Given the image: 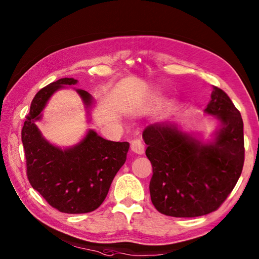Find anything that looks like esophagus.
<instances>
[{"instance_id": "obj_1", "label": "esophagus", "mask_w": 259, "mask_h": 259, "mask_svg": "<svg viewBox=\"0 0 259 259\" xmlns=\"http://www.w3.org/2000/svg\"><path fill=\"white\" fill-rule=\"evenodd\" d=\"M131 150H133L137 155H144L145 153V146L142 141L139 139H135L131 141Z\"/></svg>"}]
</instances>
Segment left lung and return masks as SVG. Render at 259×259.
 Here are the masks:
<instances>
[{"label":"left lung","instance_id":"obj_1","mask_svg":"<svg viewBox=\"0 0 259 259\" xmlns=\"http://www.w3.org/2000/svg\"><path fill=\"white\" fill-rule=\"evenodd\" d=\"M205 114L218 121L208 139L177 123H152L142 133L152 164L151 201L167 216L198 217L214 211L240 177L245 155L240 112L214 87Z\"/></svg>","mask_w":259,"mask_h":259}]
</instances>
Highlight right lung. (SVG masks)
<instances>
[{
	"label": "right lung",
	"instance_id": "obj_1",
	"mask_svg": "<svg viewBox=\"0 0 259 259\" xmlns=\"http://www.w3.org/2000/svg\"><path fill=\"white\" fill-rule=\"evenodd\" d=\"M78 80L63 78L45 87L33 98L30 113L22 129L27 178L33 189L59 211L85 213L96 210L106 199L110 186L123 166L129 142L110 141L88 129L75 145L61 148L47 140L36 122L57 91L73 88ZM73 90L80 96L87 110V121L96 101L89 92Z\"/></svg>",
	"mask_w": 259,
	"mask_h": 259
}]
</instances>
